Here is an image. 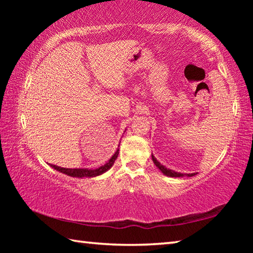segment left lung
Returning a JSON list of instances; mask_svg holds the SVG:
<instances>
[{"instance_id":"1","label":"left lung","mask_w":253,"mask_h":253,"mask_svg":"<svg viewBox=\"0 0 253 253\" xmlns=\"http://www.w3.org/2000/svg\"><path fill=\"white\" fill-rule=\"evenodd\" d=\"M152 158H153V162H154V164H155L158 169H160V170L161 172L164 174V175H166V176H169V177H182V176H194L195 175V173H191V174H182V173H177V172H175V170H173V169H166L164 165H162L160 162H158L156 158H155V156L154 155H152Z\"/></svg>"}]
</instances>
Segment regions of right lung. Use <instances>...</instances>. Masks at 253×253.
<instances>
[{"label":"right lung","mask_w":253,"mask_h":253,"mask_svg":"<svg viewBox=\"0 0 253 253\" xmlns=\"http://www.w3.org/2000/svg\"><path fill=\"white\" fill-rule=\"evenodd\" d=\"M119 144H121V143H119ZM118 154H119V148H117V151L115 152L114 155L111 156L110 160L107 162L106 164L101 165L97 169H65V168H60V166L52 165V164H50V166L52 169H57L58 172L68 175V176L79 177V178H81V177H95V176H98V175L104 174L105 172H107V170H108L111 168V166L114 165L115 161H116V158L118 157Z\"/></svg>","instance_id":"obj_1"}]
</instances>
